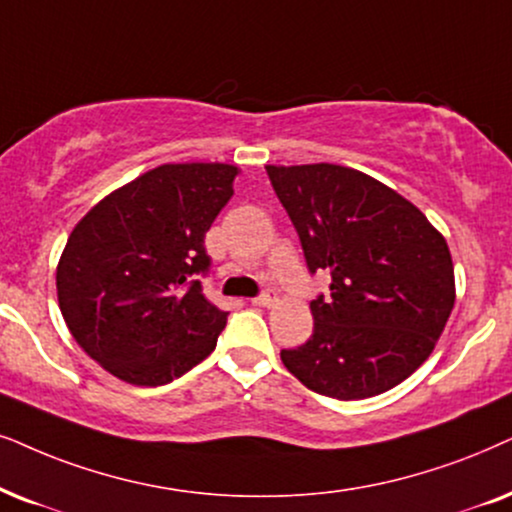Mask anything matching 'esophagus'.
I'll list each match as a JSON object with an SVG mask.
<instances>
[{
    "mask_svg": "<svg viewBox=\"0 0 512 512\" xmlns=\"http://www.w3.org/2000/svg\"><path fill=\"white\" fill-rule=\"evenodd\" d=\"M275 301H277L275 291H263V294H258V296L251 298V303H254V305H261V308H265V305H272Z\"/></svg>",
    "mask_w": 512,
    "mask_h": 512,
    "instance_id": "esophagus-1",
    "label": "esophagus"
}]
</instances>
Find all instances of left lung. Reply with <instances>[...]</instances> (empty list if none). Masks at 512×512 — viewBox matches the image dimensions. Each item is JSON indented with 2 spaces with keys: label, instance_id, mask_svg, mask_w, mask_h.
Segmentation results:
<instances>
[{
  "label": "left lung",
  "instance_id": "obj_1",
  "mask_svg": "<svg viewBox=\"0 0 512 512\" xmlns=\"http://www.w3.org/2000/svg\"><path fill=\"white\" fill-rule=\"evenodd\" d=\"M294 223L310 275L313 336L280 357L313 393L364 400L395 388L433 353L454 308L444 237L388 185L338 164L265 167Z\"/></svg>",
  "mask_w": 512,
  "mask_h": 512
}]
</instances>
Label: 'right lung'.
<instances>
[{
	"instance_id": "1",
	"label": "right lung",
	"mask_w": 512,
	"mask_h": 512,
	"mask_svg": "<svg viewBox=\"0 0 512 512\" xmlns=\"http://www.w3.org/2000/svg\"><path fill=\"white\" fill-rule=\"evenodd\" d=\"M237 167L162 164L110 192L70 232L58 303L84 353L134 386L171 383L216 348L228 313L204 296V237Z\"/></svg>"
}]
</instances>
